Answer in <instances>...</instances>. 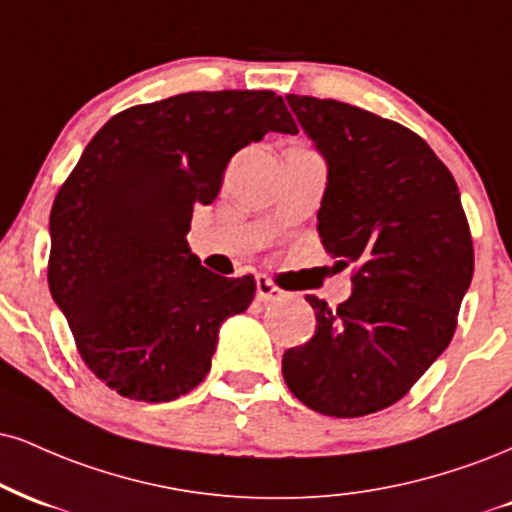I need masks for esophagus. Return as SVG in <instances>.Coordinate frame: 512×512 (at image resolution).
<instances>
[{
	"mask_svg": "<svg viewBox=\"0 0 512 512\" xmlns=\"http://www.w3.org/2000/svg\"><path fill=\"white\" fill-rule=\"evenodd\" d=\"M283 298H286V293L269 276H257V300H262V303H276V300Z\"/></svg>",
	"mask_w": 512,
	"mask_h": 512,
	"instance_id": "1",
	"label": "esophagus"
}]
</instances>
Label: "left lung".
Segmentation results:
<instances>
[{"mask_svg": "<svg viewBox=\"0 0 512 512\" xmlns=\"http://www.w3.org/2000/svg\"><path fill=\"white\" fill-rule=\"evenodd\" d=\"M326 162L317 231L353 295L331 310L307 295L317 331L283 353L307 408L362 417L389 408L451 343L474 250L460 190L417 133L336 100L286 95Z\"/></svg>", "mask_w": 512, "mask_h": 512, "instance_id": "obj_1", "label": "left lung"}]
</instances>
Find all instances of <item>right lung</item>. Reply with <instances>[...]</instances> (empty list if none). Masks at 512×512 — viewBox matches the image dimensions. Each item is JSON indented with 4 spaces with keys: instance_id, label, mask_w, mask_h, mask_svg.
<instances>
[{
    "instance_id": "right-lung-1",
    "label": "right lung",
    "mask_w": 512,
    "mask_h": 512,
    "mask_svg": "<svg viewBox=\"0 0 512 512\" xmlns=\"http://www.w3.org/2000/svg\"><path fill=\"white\" fill-rule=\"evenodd\" d=\"M298 133L272 90L183 92L97 131L49 214L47 281L80 357L109 389L169 403L207 377L255 279L209 272L188 248L193 207L267 133Z\"/></svg>"
}]
</instances>
